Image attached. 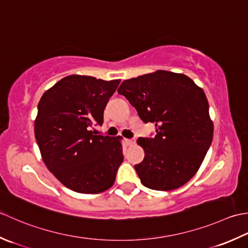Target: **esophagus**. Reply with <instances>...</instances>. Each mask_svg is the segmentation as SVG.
Masks as SVG:
<instances>
[{"label":"esophagus","mask_w":248,"mask_h":248,"mask_svg":"<svg viewBox=\"0 0 248 248\" xmlns=\"http://www.w3.org/2000/svg\"><path fill=\"white\" fill-rule=\"evenodd\" d=\"M126 143L128 145H133L136 143V139H126Z\"/></svg>","instance_id":"esophagus-1"}]
</instances>
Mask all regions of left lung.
<instances>
[{
	"mask_svg": "<svg viewBox=\"0 0 248 248\" xmlns=\"http://www.w3.org/2000/svg\"><path fill=\"white\" fill-rule=\"evenodd\" d=\"M144 123H154V138H139L144 158L135 166L141 183L155 190L181 187L199 170L213 139L209 103L184 74L167 70L124 80L118 89Z\"/></svg>",
	"mask_w": 248,
	"mask_h": 248,
	"instance_id": "left-lung-1",
	"label": "left lung"
}]
</instances>
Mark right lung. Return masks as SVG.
Segmentation results:
<instances>
[{"mask_svg": "<svg viewBox=\"0 0 248 248\" xmlns=\"http://www.w3.org/2000/svg\"><path fill=\"white\" fill-rule=\"evenodd\" d=\"M121 80L70 75L47 90L38 103L35 138L50 172L67 188L99 194L113 185L124 159L121 136L95 135Z\"/></svg>", "mask_w": 248, "mask_h": 248, "instance_id": "right-lung-1", "label": "right lung"}]
</instances>
